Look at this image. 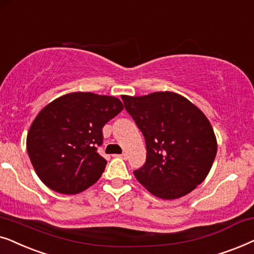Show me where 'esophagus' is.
<instances>
[{
    "label": "esophagus",
    "instance_id": "34e87169",
    "mask_svg": "<svg viewBox=\"0 0 254 254\" xmlns=\"http://www.w3.org/2000/svg\"><path fill=\"white\" fill-rule=\"evenodd\" d=\"M115 157L122 158V159H127V154H125V153H123V154H115Z\"/></svg>",
    "mask_w": 254,
    "mask_h": 254
}]
</instances>
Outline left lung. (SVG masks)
I'll use <instances>...</instances> for the list:
<instances>
[{
  "label": "left lung",
  "instance_id": "1",
  "mask_svg": "<svg viewBox=\"0 0 254 254\" xmlns=\"http://www.w3.org/2000/svg\"><path fill=\"white\" fill-rule=\"evenodd\" d=\"M122 100L146 143V161L133 172L138 182L162 200L194 190L207 178L217 153L205 115L173 92L123 95Z\"/></svg>",
  "mask_w": 254,
  "mask_h": 254
}]
</instances>
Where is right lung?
<instances>
[{"mask_svg":"<svg viewBox=\"0 0 254 254\" xmlns=\"http://www.w3.org/2000/svg\"><path fill=\"white\" fill-rule=\"evenodd\" d=\"M123 108L117 97L82 92L66 94L43 108L26 137V150L40 180L66 195L95 184L107 165L97 153L102 129Z\"/></svg>","mask_w":254,"mask_h":254,"instance_id":"1","label":"right lung"}]
</instances>
